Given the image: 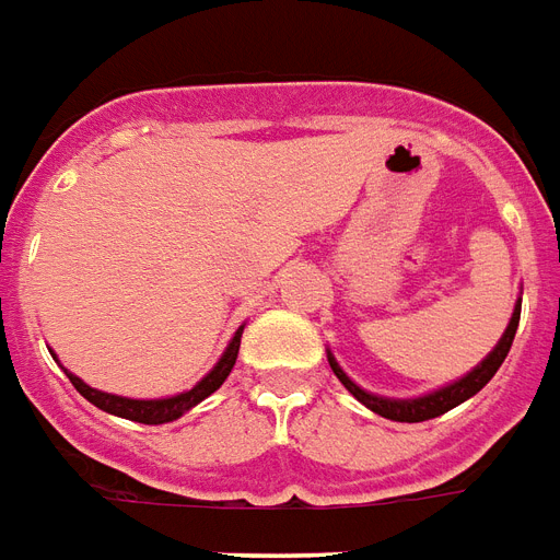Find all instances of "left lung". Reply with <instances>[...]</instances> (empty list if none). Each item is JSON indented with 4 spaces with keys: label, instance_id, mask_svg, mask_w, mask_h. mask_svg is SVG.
<instances>
[{
    "label": "left lung",
    "instance_id": "1",
    "mask_svg": "<svg viewBox=\"0 0 560 560\" xmlns=\"http://www.w3.org/2000/svg\"><path fill=\"white\" fill-rule=\"evenodd\" d=\"M520 310H523V298H516L514 313H511V322L504 327L502 339L495 342V348L481 360V363L469 369L464 377H457L452 384L440 386L434 393L416 395V398H389V395H377L363 389L360 384H354L351 377L345 375V369L336 363V357L327 351V363L334 369V375L342 381V386L348 393L354 395L360 405H365L372 413L384 416V419H393V422H424V419H434V416L448 413L452 407L464 405L466 398H472L475 393H481L487 386V381L499 372V365L504 363V357L511 351V342H514L516 327H520Z\"/></svg>",
    "mask_w": 560,
    "mask_h": 560
}]
</instances>
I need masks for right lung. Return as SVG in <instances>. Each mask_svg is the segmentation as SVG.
Returning a JSON list of instances; mask_svg holds the SVG:
<instances>
[{"instance_id":"add662e5","label":"right lung","mask_w":560,"mask_h":560,"mask_svg":"<svg viewBox=\"0 0 560 560\" xmlns=\"http://www.w3.org/2000/svg\"><path fill=\"white\" fill-rule=\"evenodd\" d=\"M242 330L245 325L238 327L230 339V345L224 348V354L218 360L212 369H209V375H203L197 381L191 389H185L179 395H167V398H126V395H112V393H103V389H94V386H88L82 377H75L73 372H67L70 377V384L79 389V393L85 395L88 401L105 413L112 416H120V419H132V422H141V424H165V422H174L179 419L183 413H188L191 407H197L203 398L215 393L218 386L224 384L226 375L233 372L235 365V357H238V345H242ZM56 357V354H52ZM58 360V357H56Z\"/></svg>"}]
</instances>
